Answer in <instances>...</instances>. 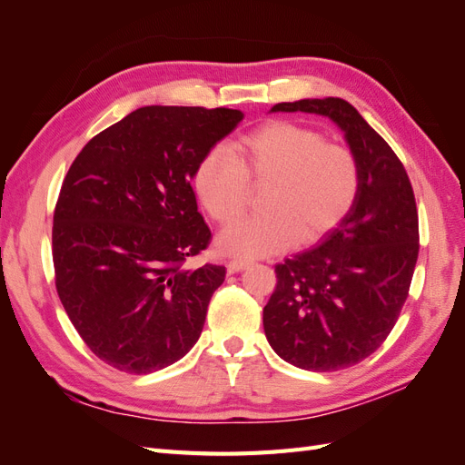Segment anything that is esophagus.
<instances>
[{
  "instance_id": "1",
  "label": "esophagus",
  "mask_w": 465,
  "mask_h": 465,
  "mask_svg": "<svg viewBox=\"0 0 465 465\" xmlns=\"http://www.w3.org/2000/svg\"><path fill=\"white\" fill-rule=\"evenodd\" d=\"M250 263H252V260H248V258H234L227 263V270H229V273H238V272L246 270Z\"/></svg>"
}]
</instances>
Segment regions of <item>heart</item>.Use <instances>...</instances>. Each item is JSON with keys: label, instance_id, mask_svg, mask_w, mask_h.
<instances>
[{"label": "heart", "instance_id": "b5f03b06", "mask_svg": "<svg viewBox=\"0 0 465 465\" xmlns=\"http://www.w3.org/2000/svg\"><path fill=\"white\" fill-rule=\"evenodd\" d=\"M250 184H267L265 213L224 229L223 254L256 258L320 242L355 207L362 171L351 147L304 124L272 120L238 137L231 151L209 149L193 171L195 195L219 224L244 213Z\"/></svg>", "mask_w": 465, "mask_h": 465}]
</instances>
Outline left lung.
<instances>
[{
    "label": "left lung",
    "instance_id": "1",
    "mask_svg": "<svg viewBox=\"0 0 465 465\" xmlns=\"http://www.w3.org/2000/svg\"><path fill=\"white\" fill-rule=\"evenodd\" d=\"M272 112L331 118L361 161L355 207L316 248L275 265L263 308L265 337L281 359L304 371H343L386 341L410 294L419 256L413 188L398 154L343 98H302Z\"/></svg>",
    "mask_w": 465,
    "mask_h": 465
}]
</instances>
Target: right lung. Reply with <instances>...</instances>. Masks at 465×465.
<instances>
[{
  "mask_svg": "<svg viewBox=\"0 0 465 465\" xmlns=\"http://www.w3.org/2000/svg\"><path fill=\"white\" fill-rule=\"evenodd\" d=\"M241 110L143 106L94 135L54 209L55 289L81 340L110 367L161 371L200 340L223 265L188 270L211 242L190 186Z\"/></svg>",
  "mask_w": 465,
  "mask_h": 465,
  "instance_id": "obj_1",
  "label": "right lung"
}]
</instances>
